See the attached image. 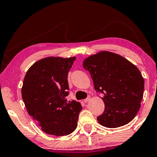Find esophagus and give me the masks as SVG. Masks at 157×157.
<instances>
[{
  "mask_svg": "<svg viewBox=\"0 0 157 157\" xmlns=\"http://www.w3.org/2000/svg\"><path fill=\"white\" fill-rule=\"evenodd\" d=\"M89 100H90V97H88L87 98H86V99H85V100H84V102H89Z\"/></svg>",
  "mask_w": 157,
  "mask_h": 157,
  "instance_id": "esophagus-1",
  "label": "esophagus"
}]
</instances>
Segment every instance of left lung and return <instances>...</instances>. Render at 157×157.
<instances>
[{"label": "left lung", "instance_id": "1", "mask_svg": "<svg viewBox=\"0 0 157 157\" xmlns=\"http://www.w3.org/2000/svg\"><path fill=\"white\" fill-rule=\"evenodd\" d=\"M83 68L89 71L105 110L97 121L106 128H118L130 122L140 110L144 79L136 66L117 54L102 51L85 59Z\"/></svg>", "mask_w": 157, "mask_h": 157}]
</instances>
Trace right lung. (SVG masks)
Returning a JSON list of instances; mask_svg holds the SVG:
<instances>
[{"instance_id": "1", "label": "right lung", "mask_w": 157, "mask_h": 157, "mask_svg": "<svg viewBox=\"0 0 157 157\" xmlns=\"http://www.w3.org/2000/svg\"><path fill=\"white\" fill-rule=\"evenodd\" d=\"M76 57H48L35 63L25 75L21 89L29 114L44 132L66 136L76 129L82 106L67 102L68 73Z\"/></svg>"}]
</instances>
